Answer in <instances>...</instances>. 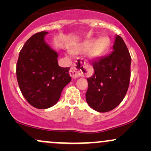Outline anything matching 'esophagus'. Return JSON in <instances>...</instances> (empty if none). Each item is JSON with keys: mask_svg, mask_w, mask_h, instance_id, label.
<instances>
[{"mask_svg": "<svg viewBox=\"0 0 151 151\" xmlns=\"http://www.w3.org/2000/svg\"><path fill=\"white\" fill-rule=\"evenodd\" d=\"M85 61L82 59L77 60L72 65L70 71V76L74 79H77L86 74L85 70Z\"/></svg>", "mask_w": 151, "mask_h": 151, "instance_id": "obj_1", "label": "esophagus"}]
</instances>
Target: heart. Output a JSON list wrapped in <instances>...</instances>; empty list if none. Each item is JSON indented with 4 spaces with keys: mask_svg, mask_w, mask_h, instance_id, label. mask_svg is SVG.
Instances as JSON below:
<instances>
[{
    "mask_svg": "<svg viewBox=\"0 0 151 151\" xmlns=\"http://www.w3.org/2000/svg\"><path fill=\"white\" fill-rule=\"evenodd\" d=\"M110 45L108 37H101L98 40L92 38L81 43L74 52V53H85L89 51V58L91 60H97L107 53Z\"/></svg>",
    "mask_w": 151,
    "mask_h": 151,
    "instance_id": "b5f03b06",
    "label": "heart"
}]
</instances>
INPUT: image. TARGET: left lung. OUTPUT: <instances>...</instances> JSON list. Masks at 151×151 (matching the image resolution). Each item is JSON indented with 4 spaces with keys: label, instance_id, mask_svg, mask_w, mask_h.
<instances>
[{
    "label": "left lung",
    "instance_id": "obj_1",
    "mask_svg": "<svg viewBox=\"0 0 151 151\" xmlns=\"http://www.w3.org/2000/svg\"><path fill=\"white\" fill-rule=\"evenodd\" d=\"M114 51L93 62L94 73L88 78L86 100L99 112L115 109L125 97L131 79V58L124 40L116 36Z\"/></svg>",
    "mask_w": 151,
    "mask_h": 151
}]
</instances>
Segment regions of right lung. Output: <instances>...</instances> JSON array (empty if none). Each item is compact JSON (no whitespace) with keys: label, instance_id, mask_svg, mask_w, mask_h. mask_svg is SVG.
Returning a JSON list of instances; mask_svg holds the SVG:
<instances>
[{"label":"right lung","instance_id":"obj_1","mask_svg":"<svg viewBox=\"0 0 151 151\" xmlns=\"http://www.w3.org/2000/svg\"><path fill=\"white\" fill-rule=\"evenodd\" d=\"M47 33L37 32L26 41L16 65L17 80L22 95L39 109L55 105L71 81L70 67L59 66L58 53L45 41Z\"/></svg>","mask_w":151,"mask_h":151}]
</instances>
